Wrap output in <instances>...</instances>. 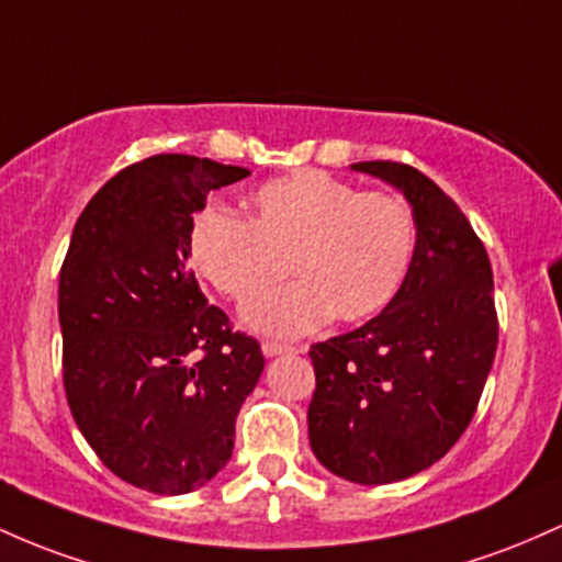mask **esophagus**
Here are the masks:
<instances>
[{
	"mask_svg": "<svg viewBox=\"0 0 562 562\" xmlns=\"http://www.w3.org/2000/svg\"><path fill=\"white\" fill-rule=\"evenodd\" d=\"M292 350H294L292 345L270 342V339H265V342H262V356L265 358H276V356H283V352H292Z\"/></svg>",
	"mask_w": 562,
	"mask_h": 562,
	"instance_id": "34e87169",
	"label": "esophagus"
}]
</instances>
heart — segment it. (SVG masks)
I'll return each mask as SVG.
<instances>
[{
  "label": "heart",
  "instance_id": "obj_1",
  "mask_svg": "<svg viewBox=\"0 0 562 562\" xmlns=\"http://www.w3.org/2000/svg\"><path fill=\"white\" fill-rule=\"evenodd\" d=\"M251 220L204 206L188 228L193 270L231 300L285 272L294 284L244 302L241 321L270 337H302L382 313L408 279L417 220L395 193H361L321 169H297L249 193Z\"/></svg>",
  "mask_w": 562,
  "mask_h": 562
}]
</instances>
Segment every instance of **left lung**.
Instances as JSON below:
<instances>
[{
    "label": "left lung",
    "instance_id": "8db88e82",
    "mask_svg": "<svg viewBox=\"0 0 562 562\" xmlns=\"http://www.w3.org/2000/svg\"><path fill=\"white\" fill-rule=\"evenodd\" d=\"M412 206L417 251L395 300L361 329L311 348V449L358 485L406 481L468 430L496 356L494 273L481 238L419 169L358 161Z\"/></svg>",
    "mask_w": 562,
    "mask_h": 562
}]
</instances>
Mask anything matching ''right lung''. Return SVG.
Returning <instances> with one entry per match:
<instances>
[{"instance_id":"add662e5","label":"right lung","mask_w":562,"mask_h":562,"mask_svg":"<svg viewBox=\"0 0 562 562\" xmlns=\"http://www.w3.org/2000/svg\"><path fill=\"white\" fill-rule=\"evenodd\" d=\"M247 175L182 154L132 164L90 199L63 260L68 406L100 462L154 494H191L228 464L265 369L188 268L193 214Z\"/></svg>"}]
</instances>
